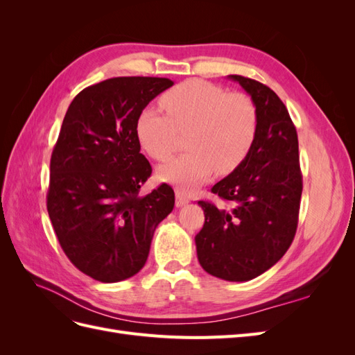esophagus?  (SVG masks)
I'll return each mask as SVG.
<instances>
[{"mask_svg": "<svg viewBox=\"0 0 355 355\" xmlns=\"http://www.w3.org/2000/svg\"><path fill=\"white\" fill-rule=\"evenodd\" d=\"M189 202V198L182 191H176V207H182Z\"/></svg>", "mask_w": 355, "mask_h": 355, "instance_id": "obj_1", "label": "esophagus"}]
</instances>
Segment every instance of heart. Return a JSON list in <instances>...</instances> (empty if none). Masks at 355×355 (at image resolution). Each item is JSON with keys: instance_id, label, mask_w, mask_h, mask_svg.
Listing matches in <instances>:
<instances>
[{"instance_id": "obj_1", "label": "heart", "mask_w": 355, "mask_h": 355, "mask_svg": "<svg viewBox=\"0 0 355 355\" xmlns=\"http://www.w3.org/2000/svg\"><path fill=\"white\" fill-rule=\"evenodd\" d=\"M166 115L145 108L135 133L144 151L157 161L175 153L179 133H187L189 151L158 167V179L182 191H192L218 170L228 175L249 157L256 141L259 115L250 96L228 93L202 80H188L161 96Z\"/></svg>"}]
</instances>
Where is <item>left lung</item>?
<instances>
[{
	"label": "left lung",
	"mask_w": 355,
	"mask_h": 355,
	"mask_svg": "<svg viewBox=\"0 0 355 355\" xmlns=\"http://www.w3.org/2000/svg\"><path fill=\"white\" fill-rule=\"evenodd\" d=\"M257 108L256 141L244 163L211 188L231 207L198 201L196 235L202 270L227 282H249L282 259L292 244L302 196L297 133L282 99L265 84L228 75Z\"/></svg>",
	"instance_id": "obj_1"
}]
</instances>
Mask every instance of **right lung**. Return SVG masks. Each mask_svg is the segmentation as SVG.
Wrapping results in <instances>:
<instances>
[{
    "instance_id": "1",
    "label": "right lung",
    "mask_w": 355,
    "mask_h": 355,
    "mask_svg": "<svg viewBox=\"0 0 355 355\" xmlns=\"http://www.w3.org/2000/svg\"><path fill=\"white\" fill-rule=\"evenodd\" d=\"M171 85L157 77L105 80L75 96L63 118L47 210L68 259L98 282L141 271L155 228L175 207L167 184L139 194L153 167L135 133L139 112Z\"/></svg>"
}]
</instances>
